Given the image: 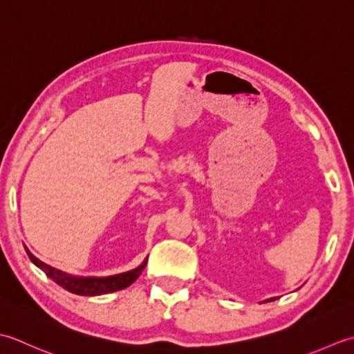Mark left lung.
<instances>
[{"instance_id":"obj_1","label":"left lung","mask_w":354,"mask_h":354,"mask_svg":"<svg viewBox=\"0 0 354 354\" xmlns=\"http://www.w3.org/2000/svg\"><path fill=\"white\" fill-rule=\"evenodd\" d=\"M269 301H275V298H270V299H266L264 302H269Z\"/></svg>"}]
</instances>
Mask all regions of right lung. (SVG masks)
Segmentation results:
<instances>
[{"label":"right lung","instance_id":"right-lung-1","mask_svg":"<svg viewBox=\"0 0 354 354\" xmlns=\"http://www.w3.org/2000/svg\"><path fill=\"white\" fill-rule=\"evenodd\" d=\"M27 250L28 258L32 259V263L35 266L46 273V275L53 279L56 284H59L62 288H66L70 293L75 295H81V297H96V295H105V293H111V292H118L122 290V288H127L128 286H131L134 281L139 278L142 270L145 269L147 266V259L143 261L139 268H136L129 272L119 273V275H113V277H71L66 272H61L52 266H48L46 263L39 261L38 258L30 254V250Z\"/></svg>","mask_w":354,"mask_h":354}]
</instances>
